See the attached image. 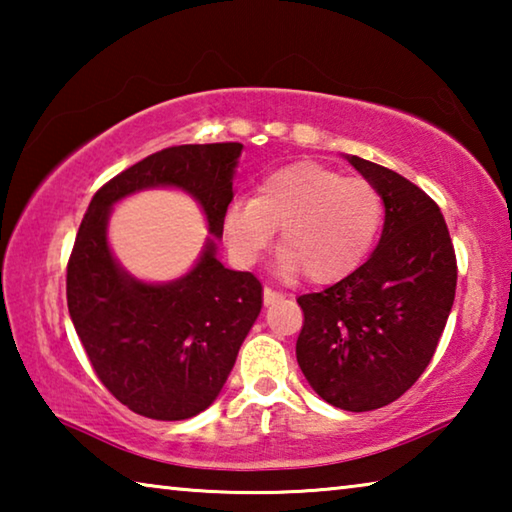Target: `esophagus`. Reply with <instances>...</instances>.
Instances as JSON below:
<instances>
[{"label": "esophagus", "mask_w": 512, "mask_h": 512, "mask_svg": "<svg viewBox=\"0 0 512 512\" xmlns=\"http://www.w3.org/2000/svg\"><path fill=\"white\" fill-rule=\"evenodd\" d=\"M280 298H282L280 293L273 291L271 287H264V305H266V307H268V305H273V302H277Z\"/></svg>", "instance_id": "esophagus-1"}]
</instances>
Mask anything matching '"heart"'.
<instances>
[{
	"instance_id": "1",
	"label": "heart",
	"mask_w": 512,
	"mask_h": 512,
	"mask_svg": "<svg viewBox=\"0 0 512 512\" xmlns=\"http://www.w3.org/2000/svg\"><path fill=\"white\" fill-rule=\"evenodd\" d=\"M381 221L384 201L370 180L345 178L318 162H296L268 173L255 198H235L225 210L223 232L235 262L250 266L280 228V273L305 271L307 280L325 284L363 264Z\"/></svg>"
}]
</instances>
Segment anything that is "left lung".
<instances>
[{
	"instance_id": "8db88e82",
	"label": "left lung",
	"mask_w": 512,
	"mask_h": 512,
	"mask_svg": "<svg viewBox=\"0 0 512 512\" xmlns=\"http://www.w3.org/2000/svg\"><path fill=\"white\" fill-rule=\"evenodd\" d=\"M384 201V230L357 271L298 305L296 357L336 409L372 411L418 381L443 336L456 293V255L440 207L400 173L345 155Z\"/></svg>"
}]
</instances>
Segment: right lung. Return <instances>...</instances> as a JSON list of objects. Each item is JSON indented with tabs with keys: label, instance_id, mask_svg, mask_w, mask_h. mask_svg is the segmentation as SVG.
Returning a JSON list of instances; mask_svg holds the SVG:
<instances>
[{
	"label": "right lung",
	"instance_id": "obj_1",
	"mask_svg": "<svg viewBox=\"0 0 512 512\" xmlns=\"http://www.w3.org/2000/svg\"><path fill=\"white\" fill-rule=\"evenodd\" d=\"M244 144H183L149 155L94 194L67 264V307L103 386L153 420H187L205 411L235 366L262 311L253 273L216 259L223 216L235 196ZM171 186L202 205L211 237L178 281H137L111 255V205L144 188Z\"/></svg>",
	"mask_w": 512,
	"mask_h": 512
}]
</instances>
